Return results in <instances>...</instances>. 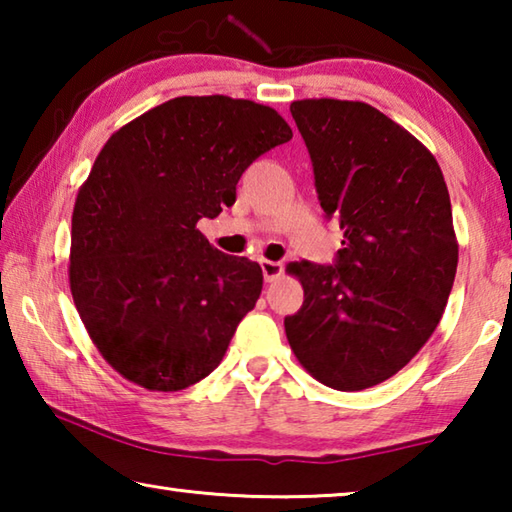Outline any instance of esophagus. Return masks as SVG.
<instances>
[{"instance_id":"34e87169","label":"esophagus","mask_w":512,"mask_h":512,"mask_svg":"<svg viewBox=\"0 0 512 512\" xmlns=\"http://www.w3.org/2000/svg\"><path fill=\"white\" fill-rule=\"evenodd\" d=\"M262 273H264V280L266 282H273V280H277V277H280L282 273H284V266L280 264V262H271V259H262Z\"/></svg>"}]
</instances>
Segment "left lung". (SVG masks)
Returning a JSON list of instances; mask_svg holds the SVG:
<instances>
[{
	"label": "left lung",
	"mask_w": 512,
	"mask_h": 512,
	"mask_svg": "<svg viewBox=\"0 0 512 512\" xmlns=\"http://www.w3.org/2000/svg\"><path fill=\"white\" fill-rule=\"evenodd\" d=\"M291 115L320 207L345 232L334 266H287L305 302L284 329L311 377L363 391L400 372L443 318L458 264L452 203L427 146L368 103L302 99Z\"/></svg>",
	"instance_id": "1"
}]
</instances>
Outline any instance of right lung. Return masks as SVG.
Wrapping results in <instances>:
<instances>
[{
  "label": "right lung",
  "mask_w": 512,
  "mask_h": 512,
  "mask_svg": "<svg viewBox=\"0 0 512 512\" xmlns=\"http://www.w3.org/2000/svg\"><path fill=\"white\" fill-rule=\"evenodd\" d=\"M291 137L273 108L212 94L160 103L103 144L76 196L69 289L121 377L171 393L219 366L264 275L196 223L235 205L241 173Z\"/></svg>",
  "instance_id": "right-lung-1"
}]
</instances>
